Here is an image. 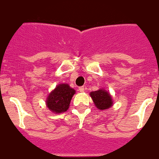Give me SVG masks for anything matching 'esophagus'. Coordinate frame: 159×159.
I'll return each instance as SVG.
<instances>
[{
    "label": "esophagus",
    "instance_id": "esophagus-1",
    "mask_svg": "<svg viewBox=\"0 0 159 159\" xmlns=\"http://www.w3.org/2000/svg\"><path fill=\"white\" fill-rule=\"evenodd\" d=\"M85 89H86L85 86H82V87L79 88V90H80V92H81V93L84 92V91H85Z\"/></svg>",
    "mask_w": 159,
    "mask_h": 159
}]
</instances>
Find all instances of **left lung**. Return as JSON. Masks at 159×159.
<instances>
[{"mask_svg": "<svg viewBox=\"0 0 159 159\" xmlns=\"http://www.w3.org/2000/svg\"><path fill=\"white\" fill-rule=\"evenodd\" d=\"M90 96L98 108L100 110H105L109 108L112 105L111 95L106 90L99 89L98 91L90 93Z\"/></svg>", "mask_w": 159, "mask_h": 159, "instance_id": "1", "label": "left lung"}]
</instances>
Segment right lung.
<instances>
[{
    "instance_id": "obj_1",
    "label": "right lung",
    "mask_w": 159,
    "mask_h": 159,
    "mask_svg": "<svg viewBox=\"0 0 159 159\" xmlns=\"http://www.w3.org/2000/svg\"><path fill=\"white\" fill-rule=\"evenodd\" d=\"M75 93V89H71L68 84H59L48 97L46 102L47 106L53 112H64L69 108L70 102Z\"/></svg>"
}]
</instances>
